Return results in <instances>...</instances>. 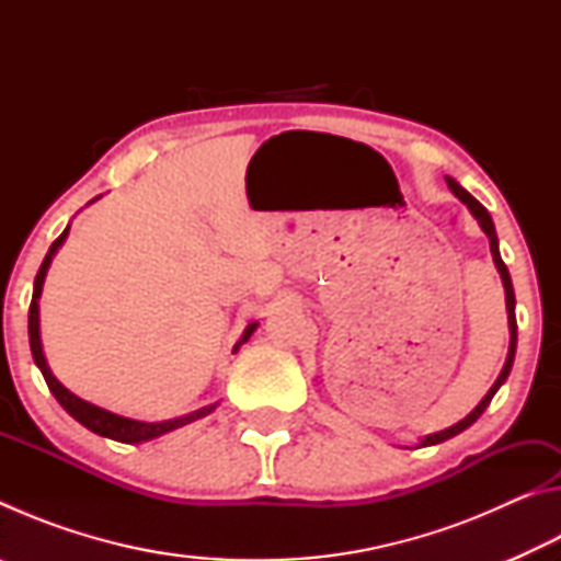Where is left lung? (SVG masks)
<instances>
[{"instance_id":"left-lung-1","label":"left lung","mask_w":561,"mask_h":561,"mask_svg":"<svg viewBox=\"0 0 561 561\" xmlns=\"http://www.w3.org/2000/svg\"><path fill=\"white\" fill-rule=\"evenodd\" d=\"M448 187L453 190L455 195L460 197V201L470 207V213L478 217V222H480V227L482 230H485V234L490 237V250H492V257H495V264H497V270H500V277H502V284H505V294H507V319H510V351H507V360H505V366H502V374L497 376V381L492 383V388L488 391V396L482 398L480 401V405L474 408V411L468 415V417H462L460 423H455V425H450V428H445V431H440V433H435V435H428V438L423 440V445H435V443H443V440H448V438H453V435H458V433H462L465 428H470V425L478 421V417L482 415V411H485V408L490 405V401H492V396L497 393V388L505 383V378L510 376V371H512V360H515V351H517V319H515V289H512V279H510V272H507V267H505V262H502V257H500V250H497V234H495V225H492V217H490V213L485 210V207H482L478 201H474V197L468 193V190L465 187H460L458 183H455L453 178H448Z\"/></svg>"}]
</instances>
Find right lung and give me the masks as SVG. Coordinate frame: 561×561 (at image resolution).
Masks as SVG:
<instances>
[{
    "mask_svg": "<svg viewBox=\"0 0 561 561\" xmlns=\"http://www.w3.org/2000/svg\"><path fill=\"white\" fill-rule=\"evenodd\" d=\"M66 234H69V227H66V230L59 237H56L54 244L49 247V252H46L42 267H39V272H36L34 297H32V304H30V344H32V356L36 360V366L42 368L44 381H46V386H49V391L56 396V401L64 405V411L69 413L71 417H76V421H79L81 425H87L89 431L103 435V438L118 440V443H144V440H150V438H158V435H163L168 431H175V428H180V425H187V423L197 421V417L213 413L215 405H207V408H201V411L183 415V417H175V421H165V423L133 421V417H123V415H116V413H108V411H103V408H99V405H91L87 401H81L79 396H73L71 391H66V388L59 381H56V378L49 371V366H46V358H44V351H42V339H39V294H42L46 270H49L54 252L59 250L61 242L66 240ZM254 329H257V324H250V327L244 329V336H242L240 344H244V341L252 336Z\"/></svg>",
    "mask_w": 561,
    "mask_h": 561,
    "instance_id": "add662e5",
    "label": "right lung"
}]
</instances>
